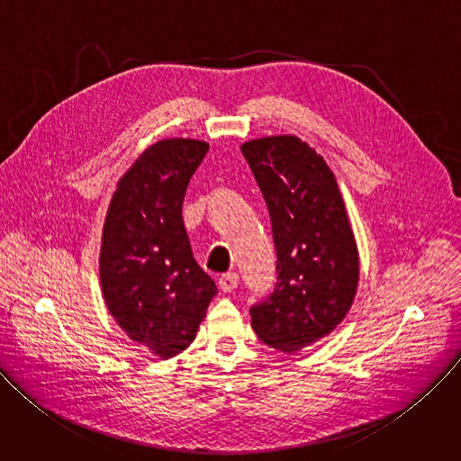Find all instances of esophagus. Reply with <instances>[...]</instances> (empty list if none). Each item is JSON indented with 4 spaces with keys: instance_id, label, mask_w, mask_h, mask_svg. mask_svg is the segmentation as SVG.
Returning <instances> with one entry per match:
<instances>
[{
    "instance_id": "1",
    "label": "esophagus",
    "mask_w": 461,
    "mask_h": 461,
    "mask_svg": "<svg viewBox=\"0 0 461 461\" xmlns=\"http://www.w3.org/2000/svg\"><path fill=\"white\" fill-rule=\"evenodd\" d=\"M237 285H239V276L233 274V272L224 274V276L219 277V288H221L222 292H231V290L237 288Z\"/></svg>"
}]
</instances>
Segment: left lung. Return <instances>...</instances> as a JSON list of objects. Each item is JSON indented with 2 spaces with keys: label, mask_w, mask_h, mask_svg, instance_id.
<instances>
[{
  "label": "left lung",
  "mask_w": 461,
  "mask_h": 461,
  "mask_svg": "<svg viewBox=\"0 0 461 461\" xmlns=\"http://www.w3.org/2000/svg\"><path fill=\"white\" fill-rule=\"evenodd\" d=\"M268 206L277 253L274 292L249 308L260 341L297 352L330 334L352 306L359 257L334 173L297 137L240 148Z\"/></svg>",
  "instance_id": "8db88e82"
}]
</instances>
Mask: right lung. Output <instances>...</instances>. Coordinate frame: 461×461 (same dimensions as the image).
<instances>
[{
	"label": "right lung",
	"instance_id": "right-lung-1",
	"mask_svg": "<svg viewBox=\"0 0 461 461\" xmlns=\"http://www.w3.org/2000/svg\"><path fill=\"white\" fill-rule=\"evenodd\" d=\"M206 142L169 139L146 149L120 178L109 204L100 283L122 330L162 359L185 350L217 286L196 265L182 221Z\"/></svg>",
	"mask_w": 461,
	"mask_h": 461
}]
</instances>
